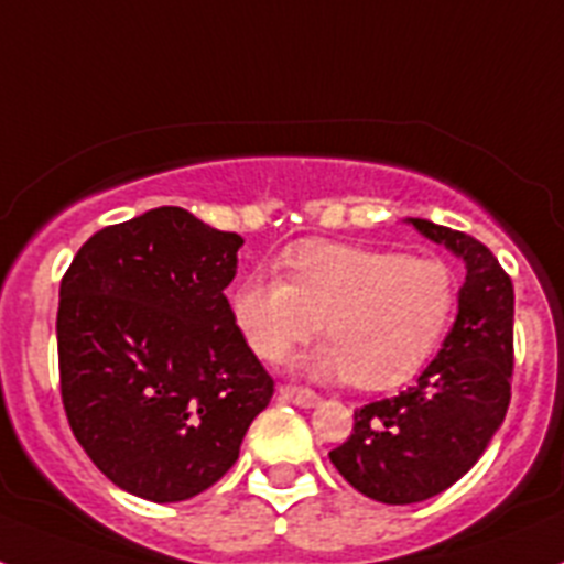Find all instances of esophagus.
Returning a JSON list of instances; mask_svg holds the SVG:
<instances>
[{
	"label": "esophagus",
	"mask_w": 564,
	"mask_h": 564,
	"mask_svg": "<svg viewBox=\"0 0 564 564\" xmlns=\"http://www.w3.org/2000/svg\"><path fill=\"white\" fill-rule=\"evenodd\" d=\"M279 398L288 403H296V406H316L318 395L307 387H296V383H285V387H279Z\"/></svg>",
	"instance_id": "1"
}]
</instances>
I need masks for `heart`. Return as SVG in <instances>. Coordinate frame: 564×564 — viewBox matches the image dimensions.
I'll return each instance as SVG.
<instances>
[{
    "instance_id": "b5f03b06",
    "label": "heart",
    "mask_w": 564,
    "mask_h": 564,
    "mask_svg": "<svg viewBox=\"0 0 564 564\" xmlns=\"http://www.w3.org/2000/svg\"><path fill=\"white\" fill-rule=\"evenodd\" d=\"M282 276L239 279L228 291L234 327L262 361H282L322 330L302 370L358 390H392L432 361L457 311V273L443 259L387 248L305 242Z\"/></svg>"
}]
</instances>
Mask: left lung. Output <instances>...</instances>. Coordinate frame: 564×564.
<instances>
[{
    "mask_svg": "<svg viewBox=\"0 0 564 564\" xmlns=\"http://www.w3.org/2000/svg\"><path fill=\"white\" fill-rule=\"evenodd\" d=\"M410 223L466 262V282L435 361L410 390L356 410L352 435L330 452L344 480L387 506L430 500L480 460L508 412L514 372L511 276L480 239Z\"/></svg>",
    "mask_w": 564,
    "mask_h": 564,
    "instance_id": "left-lung-1",
    "label": "left lung"
}]
</instances>
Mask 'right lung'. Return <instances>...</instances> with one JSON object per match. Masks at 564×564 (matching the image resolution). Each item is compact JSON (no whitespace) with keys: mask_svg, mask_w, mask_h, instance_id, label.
Instances as JSON below:
<instances>
[{"mask_svg":"<svg viewBox=\"0 0 564 564\" xmlns=\"http://www.w3.org/2000/svg\"><path fill=\"white\" fill-rule=\"evenodd\" d=\"M242 237L161 206L78 248L58 291L69 430L118 488L200 495L237 463L273 378L234 327L226 288Z\"/></svg>","mask_w":564,"mask_h":564,"instance_id":"1","label":"right lung"}]
</instances>
